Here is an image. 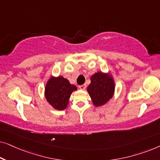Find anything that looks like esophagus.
<instances>
[{"label":"esophagus","instance_id":"esophagus-1","mask_svg":"<svg viewBox=\"0 0 160 160\" xmlns=\"http://www.w3.org/2000/svg\"><path fill=\"white\" fill-rule=\"evenodd\" d=\"M78 87H79L80 89H82V90H84V89H86L87 85L86 84H82V85H80V86Z\"/></svg>","mask_w":160,"mask_h":160}]
</instances>
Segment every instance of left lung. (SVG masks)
Segmentation results:
<instances>
[{
	"label": "left lung",
	"instance_id": "1",
	"mask_svg": "<svg viewBox=\"0 0 160 160\" xmlns=\"http://www.w3.org/2000/svg\"><path fill=\"white\" fill-rule=\"evenodd\" d=\"M91 83L87 87V92L94 106H103L111 99L114 93L115 83L110 73L98 72L90 78Z\"/></svg>",
	"mask_w": 160,
	"mask_h": 160
}]
</instances>
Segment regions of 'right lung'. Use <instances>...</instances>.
I'll use <instances>...</instances> for the list:
<instances>
[{
  "instance_id": "obj_1",
  "label": "right lung",
  "mask_w": 160,
  "mask_h": 160,
  "mask_svg": "<svg viewBox=\"0 0 160 160\" xmlns=\"http://www.w3.org/2000/svg\"><path fill=\"white\" fill-rule=\"evenodd\" d=\"M77 90L75 85L71 84L62 76H52L45 87V98L47 102L57 110H64L68 107L71 93Z\"/></svg>"
}]
</instances>
